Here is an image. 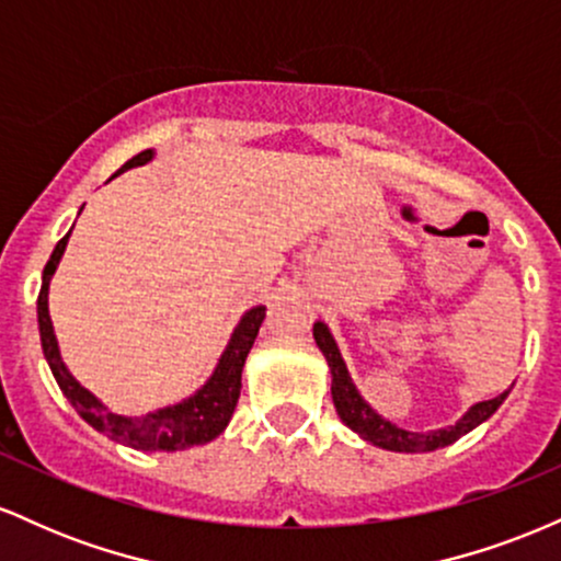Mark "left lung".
<instances>
[{
    "label": "left lung",
    "instance_id": "1",
    "mask_svg": "<svg viewBox=\"0 0 561 561\" xmlns=\"http://www.w3.org/2000/svg\"><path fill=\"white\" fill-rule=\"evenodd\" d=\"M313 340H317L319 351L324 353L327 364H330L332 401L340 420H343L353 433H358L364 440H369L371 446L398 450V454H420V450L450 446V443H456L461 435H467L469 430H474L478 424L485 422L488 416L495 414V409H499V405L504 403V398L508 396V390H504L501 396L491 398V401L474 403L472 409H469L459 422L450 424V427L430 430V433H411V430H403L398 427V424L382 420V416L364 401L362 392L356 390L351 375H347V366L343 362V356H340V347L334 343L332 332L327 330L324 321H317V324H313Z\"/></svg>",
    "mask_w": 561,
    "mask_h": 561
}]
</instances>
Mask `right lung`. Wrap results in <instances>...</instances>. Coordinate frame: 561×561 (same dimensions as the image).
<instances>
[{"mask_svg": "<svg viewBox=\"0 0 561 561\" xmlns=\"http://www.w3.org/2000/svg\"><path fill=\"white\" fill-rule=\"evenodd\" d=\"M147 160H152V150L139 152L124 169L128 171L134 165H145ZM118 171V173H121ZM68 237H62L60 242L55 244L53 255H49L47 266H44L42 274V289H38L36 300V313H38V334H42V351L44 358H47L49 369L60 385L62 396L68 398L70 405L79 411L83 422H89L96 433H105L113 440L126 443V446L137 450H184L192 446H203V443H210L227 430V424L234 414L237 401H240L242 390V366L244 358H248L250 347H253L255 337H259V330L263 324V317H266V308L255 306L250 308L248 313L240 319V324L231 332V340L227 351L218 358L216 371L210 375L208 382L199 388L195 396L184 398L182 403L165 405V409L152 411V414L145 416H121L107 411L87 388H81L76 382L73 375L66 369L60 358V347H57V337L53 330V319H49V279H53L57 263H60L62 253H66Z\"/></svg>", "mask_w": 561, "mask_h": 561, "instance_id": "obj_1", "label": "right lung"}]
</instances>
